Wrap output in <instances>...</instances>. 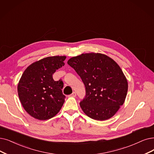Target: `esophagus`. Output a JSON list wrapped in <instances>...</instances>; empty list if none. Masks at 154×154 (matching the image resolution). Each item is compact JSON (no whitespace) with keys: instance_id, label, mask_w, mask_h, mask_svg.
<instances>
[{"instance_id":"obj_1","label":"esophagus","mask_w":154,"mask_h":154,"mask_svg":"<svg viewBox=\"0 0 154 154\" xmlns=\"http://www.w3.org/2000/svg\"><path fill=\"white\" fill-rule=\"evenodd\" d=\"M76 96V92H72V93L71 94V95H69V97H75Z\"/></svg>"}]
</instances>
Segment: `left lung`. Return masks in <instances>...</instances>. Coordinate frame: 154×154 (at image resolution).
Segmentation results:
<instances>
[{"label":"left lung","instance_id":"obj_1","mask_svg":"<svg viewBox=\"0 0 154 154\" xmlns=\"http://www.w3.org/2000/svg\"><path fill=\"white\" fill-rule=\"evenodd\" d=\"M83 82L86 95L79 103L84 113L97 121L109 119L124 103L128 85L121 67L106 55L82 54L67 61Z\"/></svg>","mask_w":154,"mask_h":154}]
</instances>
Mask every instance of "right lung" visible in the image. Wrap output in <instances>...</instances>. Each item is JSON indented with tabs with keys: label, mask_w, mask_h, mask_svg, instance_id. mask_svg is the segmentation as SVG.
Listing matches in <instances>:
<instances>
[{
	"label": "right lung",
	"mask_w": 154,
	"mask_h": 154,
	"mask_svg": "<svg viewBox=\"0 0 154 154\" xmlns=\"http://www.w3.org/2000/svg\"><path fill=\"white\" fill-rule=\"evenodd\" d=\"M66 56L47 57L29 65L17 85V93L24 110L38 120L49 119L63 106V82H55L52 75L64 66Z\"/></svg>",
	"instance_id": "right-lung-1"
}]
</instances>
